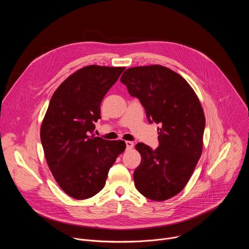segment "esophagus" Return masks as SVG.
<instances>
[{
    "instance_id": "34e87169",
    "label": "esophagus",
    "mask_w": 249,
    "mask_h": 249,
    "mask_svg": "<svg viewBox=\"0 0 249 249\" xmlns=\"http://www.w3.org/2000/svg\"><path fill=\"white\" fill-rule=\"evenodd\" d=\"M125 144H126V150L127 151H130V150H132L134 148V143H133V142H131V141H126Z\"/></svg>"
}]
</instances>
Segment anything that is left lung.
I'll use <instances>...</instances> for the list:
<instances>
[{"label": "left lung", "instance_id": "8db88e82", "mask_svg": "<svg viewBox=\"0 0 249 249\" xmlns=\"http://www.w3.org/2000/svg\"><path fill=\"white\" fill-rule=\"evenodd\" d=\"M120 81L140 99L149 122L160 125L156 150L143 143L135 146L142 157L134 171L135 186L148 199H170L186 186L202 155L201 102L184 78L160 65L129 68Z\"/></svg>", "mask_w": 249, "mask_h": 249}]
</instances>
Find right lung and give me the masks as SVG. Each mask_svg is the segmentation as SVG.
<instances>
[{"instance_id":"add662e5","label":"right lung","mask_w":249,"mask_h":249,"mask_svg":"<svg viewBox=\"0 0 249 249\" xmlns=\"http://www.w3.org/2000/svg\"><path fill=\"white\" fill-rule=\"evenodd\" d=\"M125 67L89 65L69 76L55 90L40 128L44 156L58 185L77 200L105 185L109 168L126 144L94 137L100 103Z\"/></svg>"}]
</instances>
